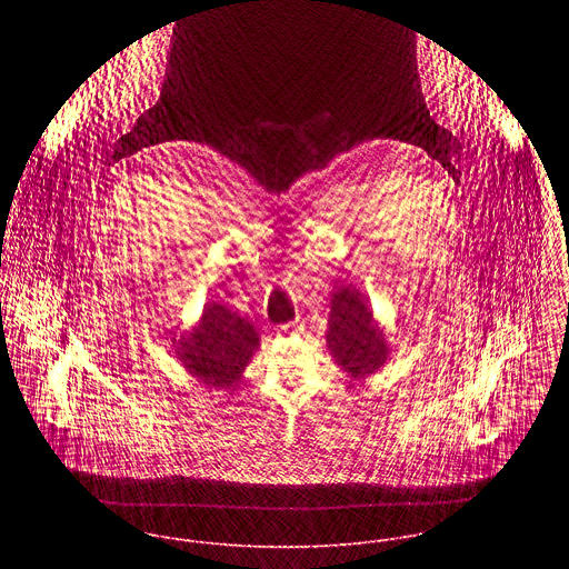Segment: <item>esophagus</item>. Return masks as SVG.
<instances>
[{"mask_svg": "<svg viewBox=\"0 0 569 569\" xmlns=\"http://www.w3.org/2000/svg\"><path fill=\"white\" fill-rule=\"evenodd\" d=\"M282 330H293V332H302V330H305V322H302V320H293L291 325L282 326Z\"/></svg>", "mask_w": 569, "mask_h": 569, "instance_id": "34e87169", "label": "esophagus"}]
</instances>
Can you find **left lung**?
Instances as JSON below:
<instances>
[{"instance_id":"obj_1","label":"left lung","mask_w":569,"mask_h":569,"mask_svg":"<svg viewBox=\"0 0 569 569\" xmlns=\"http://www.w3.org/2000/svg\"><path fill=\"white\" fill-rule=\"evenodd\" d=\"M326 343L335 363L350 379L375 375L390 359L386 335L355 287H341L332 293Z\"/></svg>"}]
</instances>
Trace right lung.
<instances>
[{
	"instance_id": "1",
	"label": "right lung",
	"mask_w": 569,
	"mask_h": 569,
	"mask_svg": "<svg viewBox=\"0 0 569 569\" xmlns=\"http://www.w3.org/2000/svg\"><path fill=\"white\" fill-rule=\"evenodd\" d=\"M174 355L183 368L214 390H230L243 377L260 337L251 322L232 309L208 302L199 325L179 339L172 337Z\"/></svg>"
}]
</instances>
